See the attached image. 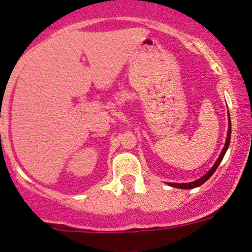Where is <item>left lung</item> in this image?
Segmentation results:
<instances>
[{
  "instance_id": "8db88e82",
  "label": "left lung",
  "mask_w": 252,
  "mask_h": 252,
  "mask_svg": "<svg viewBox=\"0 0 252 252\" xmlns=\"http://www.w3.org/2000/svg\"><path fill=\"white\" fill-rule=\"evenodd\" d=\"M230 134H232V124H230V117H229V126H228L227 141H225L224 147H223V150H222V152H220V157H218V159H217V161H216V163L213 164L212 168H211L210 171H208L207 173H206V174L204 175V177H201V178H200V179L195 180V182H191V183H183V184H179V183H171V184H169V185H171V187H174V188H180V189H194V188L200 187V185L204 184L206 180H207L208 178H210L211 175H212L213 173H215V171H216V169H217V167L220 166V161H222L223 157H224L225 152H227V150H228V146H229Z\"/></svg>"
}]
</instances>
